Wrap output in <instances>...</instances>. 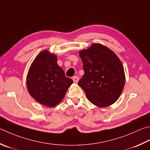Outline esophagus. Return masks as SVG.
Here are the masks:
<instances>
[{"mask_svg":"<svg viewBox=\"0 0 150 150\" xmlns=\"http://www.w3.org/2000/svg\"><path fill=\"white\" fill-rule=\"evenodd\" d=\"M73 82H74V83H78V81H79V77L78 76H74V77H73Z\"/></svg>","mask_w":150,"mask_h":150,"instance_id":"obj_1","label":"esophagus"}]
</instances>
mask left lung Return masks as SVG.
Returning <instances> with one entry per match:
<instances>
[{
  "label": "left lung",
  "instance_id": "left-lung-1",
  "mask_svg": "<svg viewBox=\"0 0 150 150\" xmlns=\"http://www.w3.org/2000/svg\"><path fill=\"white\" fill-rule=\"evenodd\" d=\"M84 74L78 84L93 105L105 107L117 101L125 84L121 61L114 52L99 43L79 52Z\"/></svg>",
  "mask_w": 150,
  "mask_h": 150
}]
</instances>
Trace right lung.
<instances>
[{"mask_svg": "<svg viewBox=\"0 0 150 150\" xmlns=\"http://www.w3.org/2000/svg\"><path fill=\"white\" fill-rule=\"evenodd\" d=\"M72 83L73 81L66 77L64 70L58 65L57 56L47 51H42L35 58L26 79L30 95L49 107L62 100Z\"/></svg>", "mask_w": 150, "mask_h": 150, "instance_id": "1", "label": "right lung"}]
</instances>
